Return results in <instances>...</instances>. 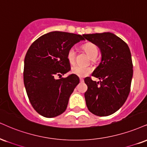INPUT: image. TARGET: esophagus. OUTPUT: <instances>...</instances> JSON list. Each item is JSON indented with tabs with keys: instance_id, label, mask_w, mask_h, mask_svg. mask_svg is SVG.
Segmentation results:
<instances>
[{
	"instance_id": "1",
	"label": "esophagus",
	"mask_w": 147,
	"mask_h": 147,
	"mask_svg": "<svg viewBox=\"0 0 147 147\" xmlns=\"http://www.w3.org/2000/svg\"><path fill=\"white\" fill-rule=\"evenodd\" d=\"M79 79H80V82H84V79L81 78V77H80V78H79Z\"/></svg>"
}]
</instances>
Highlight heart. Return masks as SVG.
Listing matches in <instances>:
<instances>
[{
  "label": "heart",
  "instance_id": "1",
  "mask_svg": "<svg viewBox=\"0 0 147 147\" xmlns=\"http://www.w3.org/2000/svg\"><path fill=\"white\" fill-rule=\"evenodd\" d=\"M83 49L86 51V53L89 55L92 59H96L98 55V48L94 44L88 42L83 45ZM76 58V51L73 47L70 48L67 53V59L70 63H74L75 61ZM92 69L89 67L79 66V65H75L72 67L71 72L74 75H76L79 77H84L90 74Z\"/></svg>",
  "mask_w": 147,
  "mask_h": 147
}]
</instances>
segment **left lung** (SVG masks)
I'll use <instances>...</instances> for the list:
<instances>
[{"label":"left lung","instance_id":"left-lung-1","mask_svg":"<svg viewBox=\"0 0 147 147\" xmlns=\"http://www.w3.org/2000/svg\"><path fill=\"white\" fill-rule=\"evenodd\" d=\"M84 37L100 48L101 61L91 77L84 79L86 105L93 114L107 116L118 111L129 96L133 77V63L128 45L111 33L85 34Z\"/></svg>","mask_w":147,"mask_h":147}]
</instances>
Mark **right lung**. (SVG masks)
Returning a JSON list of instances; mask_svg holds the SVG:
<instances>
[{
	"mask_svg": "<svg viewBox=\"0 0 147 147\" xmlns=\"http://www.w3.org/2000/svg\"><path fill=\"white\" fill-rule=\"evenodd\" d=\"M82 35L53 31L37 39L24 58L23 76L28 98L33 109L46 118L65 112L79 79L76 75L61 77L70 70L68 49L84 40ZM59 76L60 79L56 80Z\"/></svg>",
	"mask_w": 147,
	"mask_h": 147,
	"instance_id": "add662e5",
	"label": "right lung"
}]
</instances>
